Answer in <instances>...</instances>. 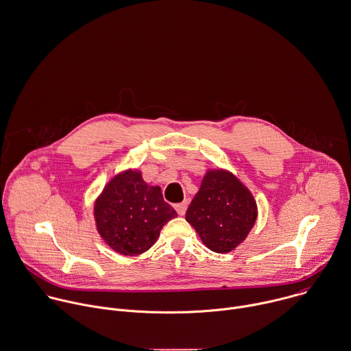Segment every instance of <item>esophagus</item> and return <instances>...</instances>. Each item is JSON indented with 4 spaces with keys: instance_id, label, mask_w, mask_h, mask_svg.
<instances>
[{
    "instance_id": "34e87169",
    "label": "esophagus",
    "mask_w": 351,
    "mask_h": 351,
    "mask_svg": "<svg viewBox=\"0 0 351 351\" xmlns=\"http://www.w3.org/2000/svg\"><path fill=\"white\" fill-rule=\"evenodd\" d=\"M174 208H176V211H177V214L182 217V215H185V213H186L188 203H186V202H184V203H178V204H176V206H174Z\"/></svg>"
}]
</instances>
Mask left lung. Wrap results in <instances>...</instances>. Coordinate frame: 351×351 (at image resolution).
<instances>
[{"mask_svg": "<svg viewBox=\"0 0 351 351\" xmlns=\"http://www.w3.org/2000/svg\"><path fill=\"white\" fill-rule=\"evenodd\" d=\"M185 218L208 249L229 253L253 228L257 206L247 188L232 173L210 170Z\"/></svg>", "mask_w": 351, "mask_h": 351, "instance_id": "left-lung-1", "label": "left lung"}]
</instances>
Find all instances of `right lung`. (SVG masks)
Instances as JSON below:
<instances>
[{"mask_svg":"<svg viewBox=\"0 0 351 351\" xmlns=\"http://www.w3.org/2000/svg\"><path fill=\"white\" fill-rule=\"evenodd\" d=\"M94 215L98 232L113 250L137 256L156 242L177 213L163 200L159 186L147 185L137 170H126L105 186Z\"/></svg>","mask_w":351,"mask_h":351,"instance_id":"right-lung-1","label":"right lung"}]
</instances>
